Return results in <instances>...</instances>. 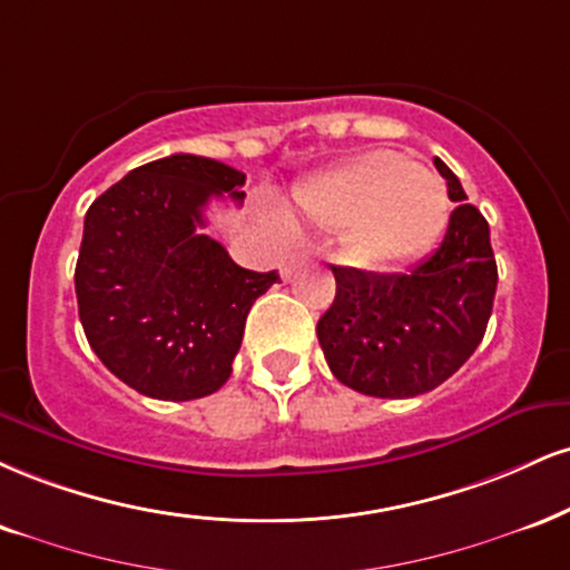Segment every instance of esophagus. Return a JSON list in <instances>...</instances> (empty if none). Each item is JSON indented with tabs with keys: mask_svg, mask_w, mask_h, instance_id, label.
<instances>
[{
	"mask_svg": "<svg viewBox=\"0 0 570 570\" xmlns=\"http://www.w3.org/2000/svg\"><path fill=\"white\" fill-rule=\"evenodd\" d=\"M303 263H305V255H292L289 259H284V263H281V278L289 281L294 273L299 271V265Z\"/></svg>",
	"mask_w": 570,
	"mask_h": 570,
	"instance_id": "obj_1",
	"label": "esophagus"
}]
</instances>
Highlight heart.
Segmentation results:
<instances>
[{"mask_svg":"<svg viewBox=\"0 0 570 570\" xmlns=\"http://www.w3.org/2000/svg\"><path fill=\"white\" fill-rule=\"evenodd\" d=\"M294 202L318 228L342 230V252L361 267L422 255L445 225V185L393 150H372L315 175Z\"/></svg>","mask_w":570,"mask_h":570,"instance_id":"b5f03b06","label":"heart"}]
</instances>
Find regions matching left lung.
Wrapping results in <instances>:
<instances>
[{
  "instance_id": "obj_1",
  "label": "left lung",
  "mask_w": 570,
  "mask_h": 570,
  "mask_svg": "<svg viewBox=\"0 0 570 570\" xmlns=\"http://www.w3.org/2000/svg\"><path fill=\"white\" fill-rule=\"evenodd\" d=\"M456 204L438 249L411 273L332 265L337 297L315 334L342 385L372 397L430 393L481 345L497 294L489 223L441 159Z\"/></svg>"
}]
</instances>
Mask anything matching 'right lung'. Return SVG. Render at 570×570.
Listing matches in <instances>:
<instances>
[{"mask_svg":"<svg viewBox=\"0 0 570 570\" xmlns=\"http://www.w3.org/2000/svg\"><path fill=\"white\" fill-rule=\"evenodd\" d=\"M244 183L228 164L175 154L132 169L87 209L79 318L102 366L137 393L194 401L228 382L246 315L278 281L198 230L209 198L244 202Z\"/></svg>","mask_w":570,"mask_h":570,"instance_id":"1","label":"right lung"}]
</instances>
